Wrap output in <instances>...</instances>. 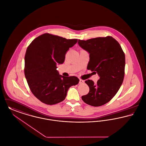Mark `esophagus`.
Listing matches in <instances>:
<instances>
[{
  "instance_id": "34e87169",
  "label": "esophagus",
  "mask_w": 146,
  "mask_h": 146,
  "mask_svg": "<svg viewBox=\"0 0 146 146\" xmlns=\"http://www.w3.org/2000/svg\"><path fill=\"white\" fill-rule=\"evenodd\" d=\"M84 82L83 80H82V79H79V84H82V83H83Z\"/></svg>"
}]
</instances>
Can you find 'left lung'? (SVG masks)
Masks as SVG:
<instances>
[{
	"label": "left lung",
	"mask_w": 146,
	"mask_h": 146,
	"mask_svg": "<svg viewBox=\"0 0 146 146\" xmlns=\"http://www.w3.org/2000/svg\"><path fill=\"white\" fill-rule=\"evenodd\" d=\"M78 44L90 54L87 69L97 72L100 77L96 84L92 80H86L89 92L82 99L89 105L102 106L111 100L122 84L125 53L119 43L109 36L86 41L79 40Z\"/></svg>",
	"instance_id": "left-lung-1"
}]
</instances>
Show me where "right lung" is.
Here are the masks:
<instances>
[{"label": "right lung", "instance_id": "right-lung-1", "mask_svg": "<svg viewBox=\"0 0 146 146\" xmlns=\"http://www.w3.org/2000/svg\"><path fill=\"white\" fill-rule=\"evenodd\" d=\"M77 39H66L46 33L35 38L25 56L24 73L33 94L41 102L54 105L63 101L69 88L78 84L77 77H64L56 69Z\"/></svg>", "mask_w": 146, "mask_h": 146}]
</instances>
